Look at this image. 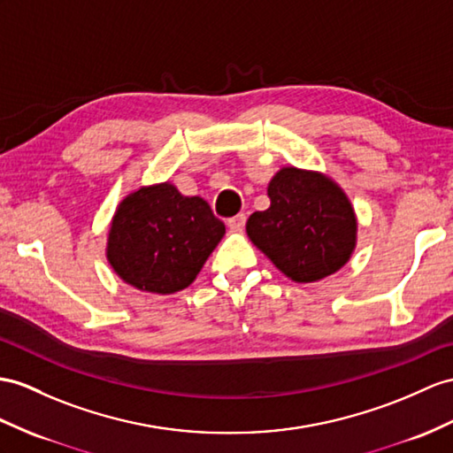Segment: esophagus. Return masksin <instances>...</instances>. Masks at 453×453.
<instances>
[{"label": "esophagus", "instance_id": "1", "mask_svg": "<svg viewBox=\"0 0 453 453\" xmlns=\"http://www.w3.org/2000/svg\"><path fill=\"white\" fill-rule=\"evenodd\" d=\"M226 225H228L230 230H234V233H242V230H244V226H246V215L240 213L236 217H230Z\"/></svg>", "mask_w": 453, "mask_h": 453}]
</instances>
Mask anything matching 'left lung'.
Segmentation results:
<instances>
[{
  "instance_id": "left-lung-1",
  "label": "left lung",
  "mask_w": 453,
  "mask_h": 453,
  "mask_svg": "<svg viewBox=\"0 0 453 453\" xmlns=\"http://www.w3.org/2000/svg\"><path fill=\"white\" fill-rule=\"evenodd\" d=\"M269 209L251 213L248 238L294 282H317L349 261L357 217L349 197L317 171L282 167L267 186Z\"/></svg>"
}]
</instances>
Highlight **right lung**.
<instances>
[{
  "mask_svg": "<svg viewBox=\"0 0 453 453\" xmlns=\"http://www.w3.org/2000/svg\"><path fill=\"white\" fill-rule=\"evenodd\" d=\"M225 223L200 196H182L171 182L142 186L117 205L105 256L127 284L174 294L196 280Z\"/></svg>",
  "mask_w": 453,
  "mask_h": 453,
  "instance_id": "right-lung-1",
  "label": "right lung"
}]
</instances>
